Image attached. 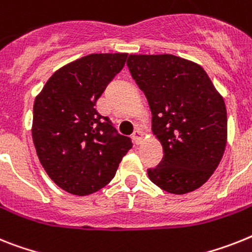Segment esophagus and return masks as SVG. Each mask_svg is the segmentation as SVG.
<instances>
[{
	"label": "esophagus",
	"instance_id": "1",
	"mask_svg": "<svg viewBox=\"0 0 252 252\" xmlns=\"http://www.w3.org/2000/svg\"><path fill=\"white\" fill-rule=\"evenodd\" d=\"M132 139H134L135 144H140L141 141H143V139H144V134H143V131L139 130V128H136V130L134 131V134H132Z\"/></svg>",
	"mask_w": 252,
	"mask_h": 252
}]
</instances>
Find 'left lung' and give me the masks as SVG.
<instances>
[{"instance_id": "8db88e82", "label": "left lung", "mask_w": 252, "mask_h": 252, "mask_svg": "<svg viewBox=\"0 0 252 252\" xmlns=\"http://www.w3.org/2000/svg\"><path fill=\"white\" fill-rule=\"evenodd\" d=\"M128 69L148 100L152 132L163 148L149 168L156 186L172 194L202 187L219 166L228 138L221 94L202 66L171 54H130Z\"/></svg>"}]
</instances>
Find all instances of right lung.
<instances>
[{
    "label": "right lung",
    "instance_id": "1",
    "mask_svg": "<svg viewBox=\"0 0 252 252\" xmlns=\"http://www.w3.org/2000/svg\"><path fill=\"white\" fill-rule=\"evenodd\" d=\"M127 54H90L56 70L33 104L32 138L42 167L56 186L74 196L105 187L131 148L116 134L96 101L124 68Z\"/></svg>",
    "mask_w": 252,
    "mask_h": 252
}]
</instances>
